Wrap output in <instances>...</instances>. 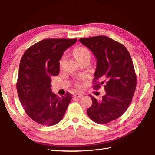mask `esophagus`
<instances>
[{
    "mask_svg": "<svg viewBox=\"0 0 155 155\" xmlns=\"http://www.w3.org/2000/svg\"><path fill=\"white\" fill-rule=\"evenodd\" d=\"M83 96L82 94H74V97H77V98H80Z\"/></svg>",
    "mask_w": 155,
    "mask_h": 155,
    "instance_id": "obj_1",
    "label": "esophagus"
}]
</instances>
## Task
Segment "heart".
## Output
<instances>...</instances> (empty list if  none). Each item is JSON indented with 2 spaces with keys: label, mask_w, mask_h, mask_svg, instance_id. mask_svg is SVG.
Wrapping results in <instances>:
<instances>
[{
  "label": "heart",
  "mask_w": 155,
  "mask_h": 155,
  "mask_svg": "<svg viewBox=\"0 0 155 155\" xmlns=\"http://www.w3.org/2000/svg\"><path fill=\"white\" fill-rule=\"evenodd\" d=\"M74 54L75 57H76V59L78 61L87 57L91 58L90 51H89V50L87 48L83 47V46H78V47L75 48L74 50ZM64 57V56L63 55L61 60L63 59ZM77 87L78 88H81V85H79V84H78Z\"/></svg>",
  "instance_id": "b5f03b06"
}]
</instances>
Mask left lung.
I'll return each instance as SVG.
<instances>
[{"mask_svg": "<svg viewBox=\"0 0 155 155\" xmlns=\"http://www.w3.org/2000/svg\"><path fill=\"white\" fill-rule=\"evenodd\" d=\"M79 41L96 59L93 88L97 89L104 85L106 92L100 101L90 96L92 104L87 109V114L94 122L106 124L120 118L132 101L137 87L133 61L124 45L108 37H91ZM97 80L100 82H96Z\"/></svg>", "mask_w": 155, "mask_h": 155, "instance_id": "obj_1", "label": "left lung"}]
</instances>
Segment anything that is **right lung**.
Masks as SVG:
<instances>
[{"label":"right lung","mask_w":155,"mask_h":155,"mask_svg":"<svg viewBox=\"0 0 155 155\" xmlns=\"http://www.w3.org/2000/svg\"><path fill=\"white\" fill-rule=\"evenodd\" d=\"M77 39H46L31 46L21 58L17 82L21 104L31 119L42 125L57 124L64 116L72 96L51 92V77L59 73L64 51Z\"/></svg>","instance_id":"right-lung-1"}]
</instances>
